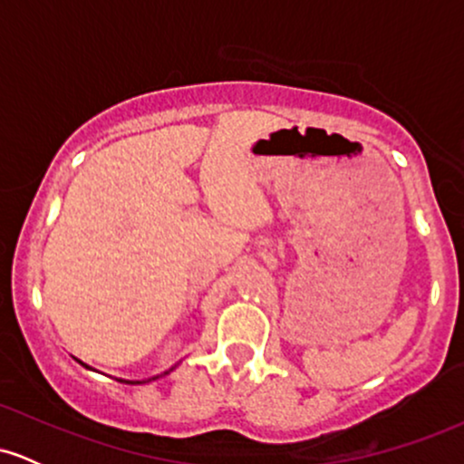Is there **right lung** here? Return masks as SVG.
Returning <instances> with one entry per match:
<instances>
[{
	"mask_svg": "<svg viewBox=\"0 0 464 464\" xmlns=\"http://www.w3.org/2000/svg\"><path fill=\"white\" fill-rule=\"evenodd\" d=\"M78 362H80V360H78ZM80 364H82V366H87V364H84V362H80ZM87 369H92V366H87ZM169 371H172V369H169ZM169 371H165L163 375H168ZM157 377H161V375H157ZM157 377H150V380H146V382H152V380H157ZM117 382H124V384H146V382H130V380H117Z\"/></svg>",
	"mask_w": 464,
	"mask_h": 464,
	"instance_id": "1",
	"label": "right lung"
}]
</instances>
